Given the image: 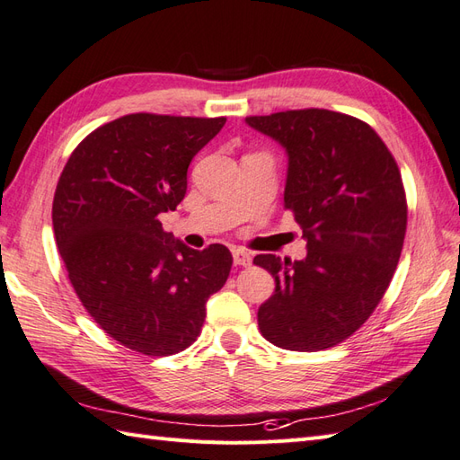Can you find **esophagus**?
Returning <instances> with one entry per match:
<instances>
[{"instance_id": "1", "label": "esophagus", "mask_w": 460, "mask_h": 460, "mask_svg": "<svg viewBox=\"0 0 460 460\" xmlns=\"http://www.w3.org/2000/svg\"><path fill=\"white\" fill-rule=\"evenodd\" d=\"M232 257H234V263H236V265H243V267L252 265V255L242 248H234Z\"/></svg>"}]
</instances>
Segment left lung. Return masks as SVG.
Returning <instances> with one entry per match:
<instances>
[{
    "instance_id": "1",
    "label": "left lung",
    "mask_w": 460,
    "mask_h": 460,
    "mask_svg": "<svg viewBox=\"0 0 460 460\" xmlns=\"http://www.w3.org/2000/svg\"><path fill=\"white\" fill-rule=\"evenodd\" d=\"M245 125L283 146L285 208L308 248L300 261L255 255L275 277L257 323L283 349H328L363 326L396 271L408 222L400 170L378 134L349 115L302 109Z\"/></svg>"
}]
</instances>
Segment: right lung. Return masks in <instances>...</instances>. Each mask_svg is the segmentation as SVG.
Here are the masks:
<instances>
[{"label":"right lung","mask_w":460,"mask_h":460,"mask_svg":"<svg viewBox=\"0 0 460 460\" xmlns=\"http://www.w3.org/2000/svg\"><path fill=\"white\" fill-rule=\"evenodd\" d=\"M224 122L120 117L80 142L56 185L52 226L70 283L99 328L128 349H187L230 275L226 245L187 248L158 218L181 203L189 164Z\"/></svg>","instance_id":"add662e5"}]
</instances>
